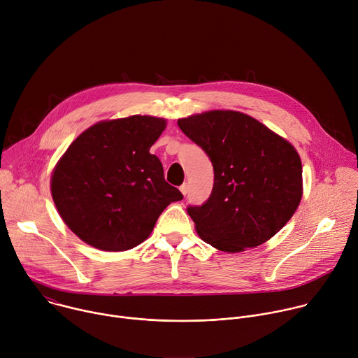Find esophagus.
Segmentation results:
<instances>
[{"mask_svg": "<svg viewBox=\"0 0 358 358\" xmlns=\"http://www.w3.org/2000/svg\"><path fill=\"white\" fill-rule=\"evenodd\" d=\"M180 191L182 192V195H187V192H188V184L184 182V184L180 187Z\"/></svg>", "mask_w": 358, "mask_h": 358, "instance_id": "1", "label": "esophagus"}]
</instances>
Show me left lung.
I'll return each mask as SVG.
<instances>
[{"instance_id": "left-lung-1", "label": "left lung", "mask_w": 358, "mask_h": 358, "mask_svg": "<svg viewBox=\"0 0 358 358\" xmlns=\"http://www.w3.org/2000/svg\"><path fill=\"white\" fill-rule=\"evenodd\" d=\"M177 123L214 166L210 198L199 207L187 208L201 239L235 253L276 235L297 210L303 194L296 148L241 112L211 110Z\"/></svg>"}]
</instances>
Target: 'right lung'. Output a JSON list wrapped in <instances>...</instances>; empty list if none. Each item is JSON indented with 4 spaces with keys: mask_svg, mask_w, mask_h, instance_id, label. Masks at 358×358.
Instances as JSON below:
<instances>
[{
    "mask_svg": "<svg viewBox=\"0 0 358 358\" xmlns=\"http://www.w3.org/2000/svg\"><path fill=\"white\" fill-rule=\"evenodd\" d=\"M166 124L138 115L99 122L68 147L50 192L61 218L83 242L108 252L131 249L150 236L167 206L182 199L150 152Z\"/></svg>",
    "mask_w": 358,
    "mask_h": 358,
    "instance_id": "obj_1",
    "label": "right lung"
}]
</instances>
